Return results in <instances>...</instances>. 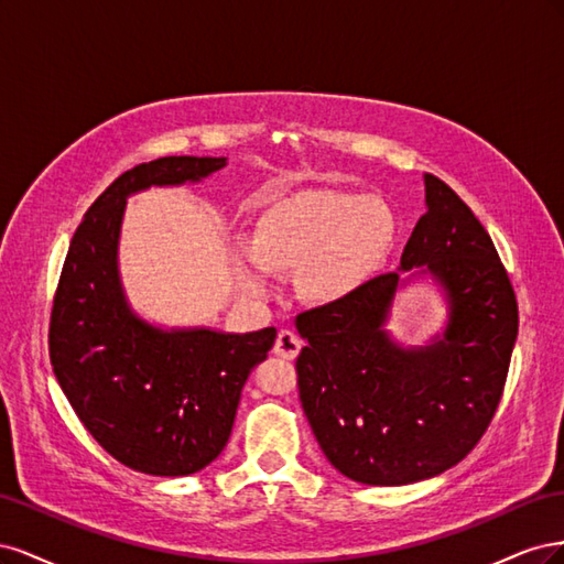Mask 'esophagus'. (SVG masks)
Returning a JSON list of instances; mask_svg holds the SVG:
<instances>
[{
    "label": "esophagus",
    "instance_id": "obj_1",
    "mask_svg": "<svg viewBox=\"0 0 564 564\" xmlns=\"http://www.w3.org/2000/svg\"><path fill=\"white\" fill-rule=\"evenodd\" d=\"M272 352L278 357H284V360H294V357L301 352V338L294 332L282 329L275 338V348H272Z\"/></svg>",
    "mask_w": 564,
    "mask_h": 564
}]
</instances>
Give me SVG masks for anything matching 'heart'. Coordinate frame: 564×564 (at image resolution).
<instances>
[{"label": "heart", "mask_w": 564, "mask_h": 564, "mask_svg": "<svg viewBox=\"0 0 564 564\" xmlns=\"http://www.w3.org/2000/svg\"><path fill=\"white\" fill-rule=\"evenodd\" d=\"M398 220L388 204L336 191H303L268 204L249 245L228 253L235 284L247 299L272 292V272H296V296L324 308L355 294L395 245Z\"/></svg>", "instance_id": "1"}]
</instances>
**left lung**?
Listing matches in <instances>:
<instances>
[{
	"label": "left lung",
	"mask_w": 564,
	"mask_h": 564,
	"mask_svg": "<svg viewBox=\"0 0 564 564\" xmlns=\"http://www.w3.org/2000/svg\"><path fill=\"white\" fill-rule=\"evenodd\" d=\"M425 214L395 272L296 317L299 398L324 456L362 485L429 480L482 437L518 338V303L491 237L452 187L423 174ZM429 276L448 317L423 347L387 329L402 288Z\"/></svg>",
	"instance_id": "1"
}]
</instances>
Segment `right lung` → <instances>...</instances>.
I'll return each instance as SVG.
<instances>
[{
	"label": "right lung",
	"mask_w": 564,
	"mask_h": 564,
	"mask_svg": "<svg viewBox=\"0 0 564 564\" xmlns=\"http://www.w3.org/2000/svg\"><path fill=\"white\" fill-rule=\"evenodd\" d=\"M226 164L162 158L112 181L75 230L56 289L48 355L58 386L98 445L145 475H191L224 452L249 373L278 336L160 327L131 308L119 275L127 199L199 183Z\"/></svg>",
	"instance_id": "add662e5"
}]
</instances>
